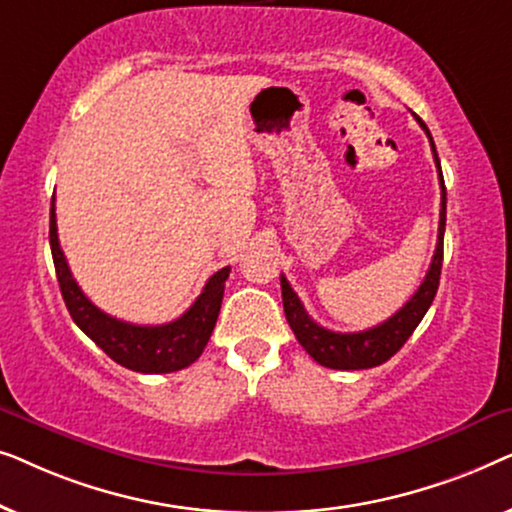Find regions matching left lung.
Returning <instances> with one entry per match:
<instances>
[{
  "label": "left lung",
  "instance_id": "8db88e82",
  "mask_svg": "<svg viewBox=\"0 0 512 512\" xmlns=\"http://www.w3.org/2000/svg\"><path fill=\"white\" fill-rule=\"evenodd\" d=\"M417 123L422 125L426 135H429L433 160L438 167V179H440V221H438V242H436V254L426 272L424 282L419 284L408 303L398 310L394 317L382 321L380 326L368 328V331L359 333H335L328 328L319 326L317 321L310 319V314L305 312L303 303L296 296V291L291 289V284L286 282L282 275V300H284V314L289 321L291 331L296 333V338L307 354L321 366L333 368V370H363V368H375L382 366L384 361H389L398 349L405 345V340L410 338L412 331L419 326V321L424 319L426 310H429L433 298H436L438 284H440V268H443V237H445V181L443 172H440V160L436 153V144H433L431 132L426 128L422 118L415 116Z\"/></svg>",
  "mask_w": 512,
  "mask_h": 512
}]
</instances>
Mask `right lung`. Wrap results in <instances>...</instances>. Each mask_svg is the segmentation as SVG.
Here are the masks:
<instances>
[{
  "label": "right lung",
  "instance_id": "add662e5",
  "mask_svg": "<svg viewBox=\"0 0 512 512\" xmlns=\"http://www.w3.org/2000/svg\"><path fill=\"white\" fill-rule=\"evenodd\" d=\"M51 254L55 263V275L65 298V305L72 314L74 324L102 349L109 359L121 363L123 368L135 373H174L198 359L207 347L219 317L223 289L230 268H221L209 277L198 300L181 314L179 319L160 326H137L109 317L100 307H95L76 284L69 270L67 258L58 242V223H55V195L51 202Z\"/></svg>",
  "mask_w": 512,
  "mask_h": 512
}]
</instances>
